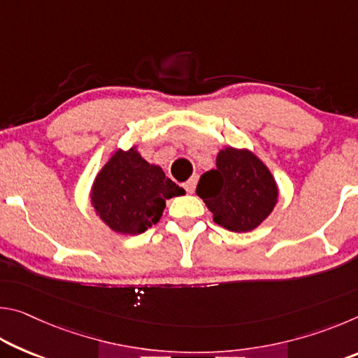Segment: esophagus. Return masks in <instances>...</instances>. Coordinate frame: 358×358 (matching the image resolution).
I'll list each match as a JSON object with an SVG mask.
<instances>
[{
  "label": "esophagus",
  "instance_id": "obj_1",
  "mask_svg": "<svg viewBox=\"0 0 358 358\" xmlns=\"http://www.w3.org/2000/svg\"><path fill=\"white\" fill-rule=\"evenodd\" d=\"M196 185H197V177H196V175H194V177H191L189 180L186 181V183L183 185V187H185L187 194H192L194 191H196Z\"/></svg>",
  "mask_w": 358,
  "mask_h": 358
}]
</instances>
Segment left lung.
<instances>
[{
    "mask_svg": "<svg viewBox=\"0 0 358 358\" xmlns=\"http://www.w3.org/2000/svg\"><path fill=\"white\" fill-rule=\"evenodd\" d=\"M197 196L216 224L241 234L257 229L271 215L280 189L270 169L251 150L226 147L216 156V169L199 180Z\"/></svg>",
    "mask_w": 358,
    "mask_h": 358,
    "instance_id": "obj_1",
    "label": "left lung"
}]
</instances>
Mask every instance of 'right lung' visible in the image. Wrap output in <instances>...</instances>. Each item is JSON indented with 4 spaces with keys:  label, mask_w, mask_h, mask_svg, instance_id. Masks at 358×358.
<instances>
[{
    "label": "right lung",
    "mask_w": 358,
    "mask_h": 358,
    "mask_svg": "<svg viewBox=\"0 0 358 358\" xmlns=\"http://www.w3.org/2000/svg\"><path fill=\"white\" fill-rule=\"evenodd\" d=\"M183 194V187L143 159L134 145L108 157L90 189V203L113 232L138 235L161 220L167 199Z\"/></svg>",
    "instance_id": "obj_1"
}]
</instances>
